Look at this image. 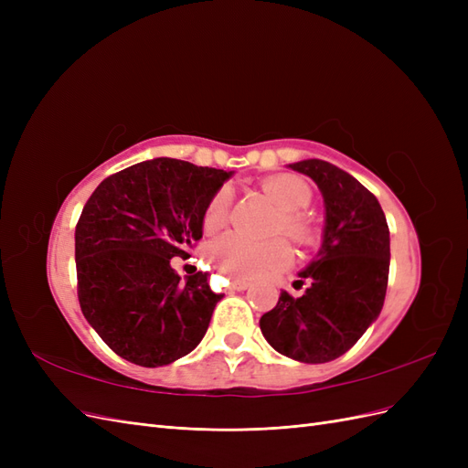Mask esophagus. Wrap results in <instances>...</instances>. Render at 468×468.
<instances>
[{
  "label": "esophagus",
  "instance_id": "esophagus-1",
  "mask_svg": "<svg viewBox=\"0 0 468 468\" xmlns=\"http://www.w3.org/2000/svg\"><path fill=\"white\" fill-rule=\"evenodd\" d=\"M250 287L248 281H242V279H234L230 282V291H246Z\"/></svg>",
  "mask_w": 468,
  "mask_h": 468
}]
</instances>
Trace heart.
<instances>
[{"mask_svg": "<svg viewBox=\"0 0 468 468\" xmlns=\"http://www.w3.org/2000/svg\"><path fill=\"white\" fill-rule=\"evenodd\" d=\"M261 187L282 210L275 232L289 236L296 244L313 242L314 229L303 215V210L313 203V191L306 183L294 176L281 174L263 179ZM230 205L232 193L229 187H220L210 197L203 215V226L207 232L222 229L229 220ZM208 258L222 275L251 281L287 269L292 261V251L285 239L251 242L246 236L230 232L212 242Z\"/></svg>", "mask_w": 468, "mask_h": 468, "instance_id": "heart-1", "label": "heart"}]
</instances>
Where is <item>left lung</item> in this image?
Returning <instances> with one entry per match:
<instances>
[{"instance_id":"left-lung-1","label":"left lung","mask_w":468,"mask_h":468,"mask_svg":"<svg viewBox=\"0 0 468 468\" xmlns=\"http://www.w3.org/2000/svg\"><path fill=\"white\" fill-rule=\"evenodd\" d=\"M291 169L314 179L325 205L324 242L301 277L299 299L282 291L260 320L265 339L282 356L328 363L344 356L380 314L388 285V224L377 197L344 169L303 160Z\"/></svg>"}]
</instances>
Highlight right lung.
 <instances>
[{
    "mask_svg": "<svg viewBox=\"0 0 468 468\" xmlns=\"http://www.w3.org/2000/svg\"><path fill=\"white\" fill-rule=\"evenodd\" d=\"M230 177L215 167L155 158L99 183L76 224L78 301L119 357L172 363L207 334L222 294L197 271L181 282L169 260L203 238L210 197Z\"/></svg>",
    "mask_w": 468,
    "mask_h": 468,
    "instance_id": "obj_1",
    "label": "right lung"
}]
</instances>
